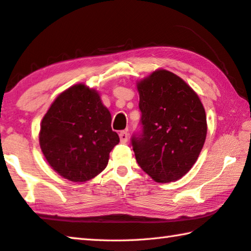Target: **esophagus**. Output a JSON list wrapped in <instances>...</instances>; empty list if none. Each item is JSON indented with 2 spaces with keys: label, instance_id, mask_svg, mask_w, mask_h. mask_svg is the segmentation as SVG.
Listing matches in <instances>:
<instances>
[{
  "label": "esophagus",
  "instance_id": "obj_1",
  "mask_svg": "<svg viewBox=\"0 0 251 251\" xmlns=\"http://www.w3.org/2000/svg\"><path fill=\"white\" fill-rule=\"evenodd\" d=\"M120 139H121V143L125 144L127 143V140H128V133H127L126 130H123L120 133Z\"/></svg>",
  "mask_w": 251,
  "mask_h": 251
}]
</instances>
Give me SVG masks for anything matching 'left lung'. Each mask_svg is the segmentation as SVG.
<instances>
[{
  "instance_id": "left-lung-1",
  "label": "left lung",
  "mask_w": 251,
  "mask_h": 251,
  "mask_svg": "<svg viewBox=\"0 0 251 251\" xmlns=\"http://www.w3.org/2000/svg\"><path fill=\"white\" fill-rule=\"evenodd\" d=\"M137 89L141 130L131 137L136 160L154 181H176L193 167L206 138L203 104L168 70L152 72Z\"/></svg>"
}]
</instances>
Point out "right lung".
Instances as JSON below:
<instances>
[{"mask_svg":"<svg viewBox=\"0 0 251 251\" xmlns=\"http://www.w3.org/2000/svg\"><path fill=\"white\" fill-rule=\"evenodd\" d=\"M111 123V113L94 89L75 84L63 91L40 125L39 145L50 167L72 182L98 176L120 143Z\"/></svg>","mask_w":251,"mask_h":251,"instance_id":"obj_1","label":"right lung"}]
</instances>
